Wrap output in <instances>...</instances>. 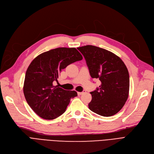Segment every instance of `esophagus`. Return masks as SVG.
I'll use <instances>...</instances> for the list:
<instances>
[{
	"label": "esophagus",
	"instance_id": "esophagus-1",
	"mask_svg": "<svg viewBox=\"0 0 154 154\" xmlns=\"http://www.w3.org/2000/svg\"><path fill=\"white\" fill-rule=\"evenodd\" d=\"M85 92V91H83L82 92H77V94H78V95H79V96H81V95L83 94H84Z\"/></svg>",
	"mask_w": 154,
	"mask_h": 154
}]
</instances>
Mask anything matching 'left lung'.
<instances>
[{
  "label": "left lung",
  "instance_id": "obj_1",
  "mask_svg": "<svg viewBox=\"0 0 154 154\" xmlns=\"http://www.w3.org/2000/svg\"><path fill=\"white\" fill-rule=\"evenodd\" d=\"M77 49L85 58L91 77L101 82L90 92L89 109L106 117L116 115L128 97L130 78L125 64L113 53L97 46L86 45Z\"/></svg>",
  "mask_w": 154,
  "mask_h": 154
}]
</instances>
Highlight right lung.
<instances>
[{
	"label": "right lung",
	"mask_w": 154,
	"mask_h": 154,
	"mask_svg": "<svg viewBox=\"0 0 154 154\" xmlns=\"http://www.w3.org/2000/svg\"><path fill=\"white\" fill-rule=\"evenodd\" d=\"M75 48H57L39 55L26 70L23 92L31 108L45 119L58 118L65 111L75 91H66L53 85L60 73L66 66L82 60Z\"/></svg>",
	"instance_id": "right-lung-1"
}]
</instances>
